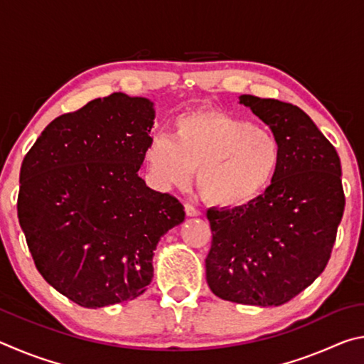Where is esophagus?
I'll list each match as a JSON object with an SVG mask.
<instances>
[{
  "instance_id": "1",
  "label": "esophagus",
  "mask_w": 364,
  "mask_h": 364,
  "mask_svg": "<svg viewBox=\"0 0 364 364\" xmlns=\"http://www.w3.org/2000/svg\"><path fill=\"white\" fill-rule=\"evenodd\" d=\"M184 210H186V215H188V217H199V215H200V210H199V208H196L194 205H191V204H186V205H184Z\"/></svg>"
}]
</instances>
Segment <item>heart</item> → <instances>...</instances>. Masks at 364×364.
<instances>
[{
	"label": "heart",
	"instance_id": "1",
	"mask_svg": "<svg viewBox=\"0 0 364 364\" xmlns=\"http://www.w3.org/2000/svg\"><path fill=\"white\" fill-rule=\"evenodd\" d=\"M281 157L273 132L213 109L180 115L173 136L154 134L144 151L157 186H186L199 168L197 188L208 204L220 208L257 200L274 181Z\"/></svg>",
	"mask_w": 364,
	"mask_h": 364
}]
</instances>
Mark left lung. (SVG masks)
<instances>
[{"label": "left lung", "mask_w": 364, "mask_h": 364, "mask_svg": "<svg viewBox=\"0 0 364 364\" xmlns=\"http://www.w3.org/2000/svg\"><path fill=\"white\" fill-rule=\"evenodd\" d=\"M239 102L271 128L282 157L274 181L252 204L208 208L207 284L223 300L278 306L329 262L345 207L341 159L300 107L250 95Z\"/></svg>", "instance_id": "8db88e82"}]
</instances>
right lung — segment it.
<instances>
[{
	"mask_svg": "<svg viewBox=\"0 0 364 364\" xmlns=\"http://www.w3.org/2000/svg\"><path fill=\"white\" fill-rule=\"evenodd\" d=\"M154 104L112 93L54 119L23 157L17 217L35 267L85 308L139 297L160 237L183 223L176 197L138 175Z\"/></svg>",
	"mask_w": 364,
	"mask_h": 364,
	"instance_id": "obj_1",
	"label": "right lung"
}]
</instances>
